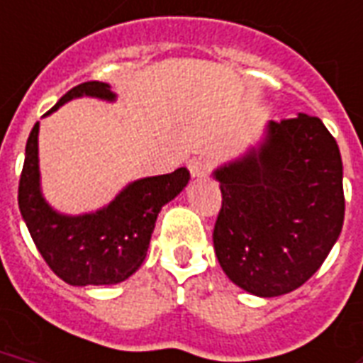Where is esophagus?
<instances>
[{"label":"esophagus","instance_id":"1","mask_svg":"<svg viewBox=\"0 0 363 363\" xmlns=\"http://www.w3.org/2000/svg\"><path fill=\"white\" fill-rule=\"evenodd\" d=\"M188 169H190L192 179H203V177H207V173H209V162L203 160V157H198V160L190 162Z\"/></svg>","mask_w":363,"mask_h":363}]
</instances>
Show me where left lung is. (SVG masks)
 Segmentation results:
<instances>
[{
    "mask_svg": "<svg viewBox=\"0 0 363 363\" xmlns=\"http://www.w3.org/2000/svg\"><path fill=\"white\" fill-rule=\"evenodd\" d=\"M218 264L243 291L280 297L311 280L345 220L342 160L320 118L268 121L257 145L218 165Z\"/></svg>",
    "mask_w": 363,
    "mask_h": 363,
    "instance_id": "left-lung-1",
    "label": "left lung"
}]
</instances>
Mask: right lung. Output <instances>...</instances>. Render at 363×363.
I'll list each match as a JSON object with an SVG mask.
<instances>
[{"label": "right lung", "instance_id": "1", "mask_svg": "<svg viewBox=\"0 0 363 363\" xmlns=\"http://www.w3.org/2000/svg\"><path fill=\"white\" fill-rule=\"evenodd\" d=\"M82 96L106 102L118 99L108 83L85 82L68 91L45 116ZM38 135L40 121L28 137L18 184V207L35 247L52 272L70 286L125 281L145 262L157 213L184 190L190 173L181 167L167 175L137 179L101 209L68 215L57 211L41 192Z\"/></svg>", "mask_w": 363, "mask_h": 363}]
</instances>
